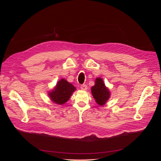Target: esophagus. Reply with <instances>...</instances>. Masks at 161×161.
Instances as JSON below:
<instances>
[{
  "label": "esophagus",
  "instance_id": "esophagus-1",
  "mask_svg": "<svg viewBox=\"0 0 161 161\" xmlns=\"http://www.w3.org/2000/svg\"><path fill=\"white\" fill-rule=\"evenodd\" d=\"M80 89L83 91H86L87 89V86L86 85H82L80 86Z\"/></svg>",
  "mask_w": 161,
  "mask_h": 161
}]
</instances>
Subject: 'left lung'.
I'll return each mask as SVG.
<instances>
[{"label":"left lung","instance_id":"8db88e82","mask_svg":"<svg viewBox=\"0 0 161 161\" xmlns=\"http://www.w3.org/2000/svg\"><path fill=\"white\" fill-rule=\"evenodd\" d=\"M91 92L97 104L99 105H103L110 97L109 91L101 78H97L95 85L91 87Z\"/></svg>","mask_w":161,"mask_h":161}]
</instances>
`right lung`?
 <instances>
[{"label":"right lung","instance_id":"obj_1","mask_svg":"<svg viewBox=\"0 0 161 161\" xmlns=\"http://www.w3.org/2000/svg\"><path fill=\"white\" fill-rule=\"evenodd\" d=\"M75 90V86L62 79L58 82L55 89L49 92V96L55 103L62 105L70 99Z\"/></svg>","mask_w":161,"mask_h":161}]
</instances>
